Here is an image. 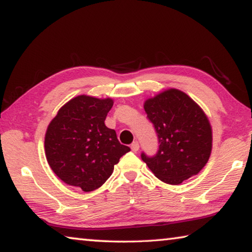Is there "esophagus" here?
<instances>
[{"mask_svg":"<svg viewBox=\"0 0 252 252\" xmlns=\"http://www.w3.org/2000/svg\"><path fill=\"white\" fill-rule=\"evenodd\" d=\"M131 150L133 151V152H138V150H139V143L136 142V141H134L133 143L131 144Z\"/></svg>","mask_w":252,"mask_h":252,"instance_id":"1","label":"esophagus"}]
</instances>
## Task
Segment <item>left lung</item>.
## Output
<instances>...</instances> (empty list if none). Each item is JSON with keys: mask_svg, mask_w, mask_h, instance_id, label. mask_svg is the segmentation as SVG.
Listing matches in <instances>:
<instances>
[{"mask_svg": "<svg viewBox=\"0 0 252 252\" xmlns=\"http://www.w3.org/2000/svg\"><path fill=\"white\" fill-rule=\"evenodd\" d=\"M143 108L158 133L155 157L141 155L153 174L168 185H180L201 171L212 150V127L199 104L178 89L146 100Z\"/></svg>", "mask_w": 252, "mask_h": 252, "instance_id": "8db88e82", "label": "left lung"}]
</instances>
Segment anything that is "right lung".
<instances>
[{
    "label": "right lung",
    "mask_w": 252,
    "mask_h": 252,
    "mask_svg": "<svg viewBox=\"0 0 252 252\" xmlns=\"http://www.w3.org/2000/svg\"><path fill=\"white\" fill-rule=\"evenodd\" d=\"M111 97L78 95L61 106L45 132L44 149L53 172L85 192L100 188L120 158L130 151L104 125Z\"/></svg>",
    "instance_id": "1"
}]
</instances>
